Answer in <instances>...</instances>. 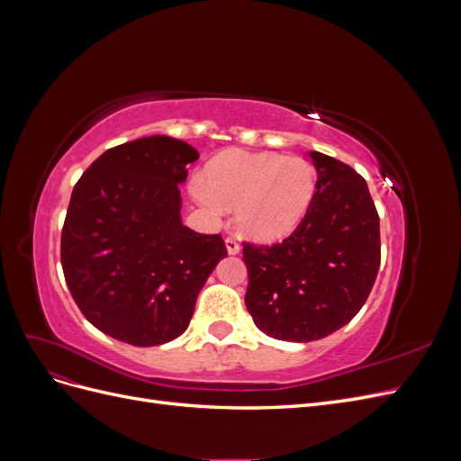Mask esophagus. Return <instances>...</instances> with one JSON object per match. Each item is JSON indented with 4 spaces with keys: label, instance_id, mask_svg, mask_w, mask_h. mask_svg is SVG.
<instances>
[{
    "label": "esophagus",
    "instance_id": "34e87169",
    "mask_svg": "<svg viewBox=\"0 0 461 461\" xmlns=\"http://www.w3.org/2000/svg\"><path fill=\"white\" fill-rule=\"evenodd\" d=\"M225 244H227V252H229L230 256L240 254V242H239V239H236V236H227Z\"/></svg>",
    "mask_w": 461,
    "mask_h": 461
}]
</instances>
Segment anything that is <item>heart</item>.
Returning <instances> with one entry per match:
<instances>
[{
  "instance_id": "1",
  "label": "heart",
  "mask_w": 461,
  "mask_h": 461,
  "mask_svg": "<svg viewBox=\"0 0 461 461\" xmlns=\"http://www.w3.org/2000/svg\"><path fill=\"white\" fill-rule=\"evenodd\" d=\"M315 183V167L303 158L230 151L207 167V180H192V194L213 213L236 205L240 229L269 240L290 232L308 213Z\"/></svg>"
}]
</instances>
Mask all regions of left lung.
I'll use <instances>...</instances> for the list:
<instances>
[{"instance_id":"left-lung-1","label":"left lung","mask_w":461,"mask_h":461,"mask_svg":"<svg viewBox=\"0 0 461 461\" xmlns=\"http://www.w3.org/2000/svg\"><path fill=\"white\" fill-rule=\"evenodd\" d=\"M308 213L273 246L242 242L248 267L246 308L276 340L325 339L356 317L381 265L379 213L366 178L321 151Z\"/></svg>"}]
</instances>
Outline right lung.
<instances>
[{
	"mask_svg": "<svg viewBox=\"0 0 461 461\" xmlns=\"http://www.w3.org/2000/svg\"><path fill=\"white\" fill-rule=\"evenodd\" d=\"M198 151L149 136L102 153L82 173L61 230V265L71 296L90 323L132 346L183 334L215 265L221 234L180 221L178 185Z\"/></svg>",
	"mask_w": 461,
	"mask_h": 461,
	"instance_id": "add662e5",
	"label": "right lung"
}]
</instances>
